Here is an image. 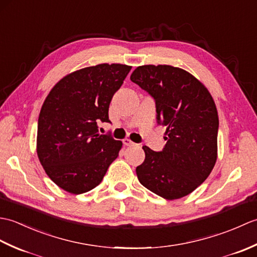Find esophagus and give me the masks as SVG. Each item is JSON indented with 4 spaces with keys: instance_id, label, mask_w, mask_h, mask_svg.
Returning a JSON list of instances; mask_svg holds the SVG:
<instances>
[{
    "instance_id": "esophagus-1",
    "label": "esophagus",
    "mask_w": 257,
    "mask_h": 257,
    "mask_svg": "<svg viewBox=\"0 0 257 257\" xmlns=\"http://www.w3.org/2000/svg\"><path fill=\"white\" fill-rule=\"evenodd\" d=\"M122 143H123V145H124V146H134V145H135V143H133V141L130 140V139H128V138L123 139V140H122Z\"/></svg>"
}]
</instances>
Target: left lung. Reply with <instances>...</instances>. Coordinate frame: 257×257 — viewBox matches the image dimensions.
Instances as JSON below:
<instances>
[{"instance_id":"8db88e82","label":"left lung","mask_w":257,"mask_h":257,"mask_svg":"<svg viewBox=\"0 0 257 257\" xmlns=\"http://www.w3.org/2000/svg\"><path fill=\"white\" fill-rule=\"evenodd\" d=\"M130 79L154 97L158 123L167 128L162 151L143 147L139 182L166 200L183 198L205 181L216 162L215 102L199 79L170 65L139 66Z\"/></svg>"}]
</instances>
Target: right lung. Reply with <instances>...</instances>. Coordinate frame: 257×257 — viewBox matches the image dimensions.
Wrapping results in <instances>:
<instances>
[{"instance_id": "obj_1", "label": "right lung", "mask_w": 257, "mask_h": 257, "mask_svg": "<svg viewBox=\"0 0 257 257\" xmlns=\"http://www.w3.org/2000/svg\"><path fill=\"white\" fill-rule=\"evenodd\" d=\"M132 69L122 64H99L62 78L43 103L36 151L52 181L73 194L101 182L122 143L98 134V122H110L111 98Z\"/></svg>"}]
</instances>
